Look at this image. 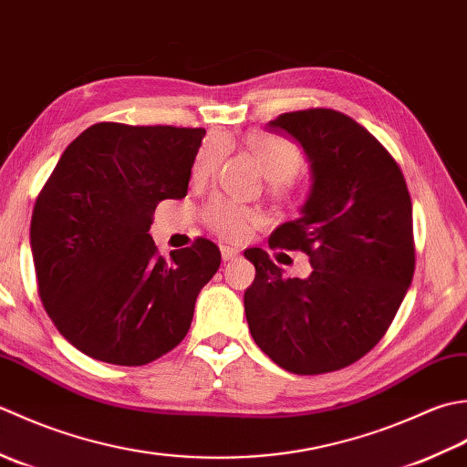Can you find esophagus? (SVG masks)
<instances>
[{"label":"esophagus","mask_w":467,"mask_h":467,"mask_svg":"<svg viewBox=\"0 0 467 467\" xmlns=\"http://www.w3.org/2000/svg\"><path fill=\"white\" fill-rule=\"evenodd\" d=\"M237 252L235 247H230V245H222V258L225 260V262H230V260H234V258H237Z\"/></svg>","instance_id":"34e87169"}]
</instances>
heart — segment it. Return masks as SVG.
<instances>
[{
	"label": "heart",
	"instance_id": "obj_1",
	"mask_svg": "<svg viewBox=\"0 0 467 467\" xmlns=\"http://www.w3.org/2000/svg\"><path fill=\"white\" fill-rule=\"evenodd\" d=\"M245 149L250 150L255 163L265 179H270V192L280 195L286 189L288 181L298 173L302 167V150L296 142L286 137L272 135V132H254L245 139ZM223 155V142L220 139H209L197 149L192 179L205 181L213 173L217 163ZM205 222L212 230L227 237V240H242L250 234L252 227L258 223V215L252 209L242 207L237 203L227 202V199L215 197L205 207Z\"/></svg>",
	"mask_w": 467,
	"mask_h": 467
}]
</instances>
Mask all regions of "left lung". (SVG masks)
I'll list each match as a JSON object with an SVG mask.
<instances>
[{"instance_id": "8db88e82", "label": "left lung", "mask_w": 467, "mask_h": 467, "mask_svg": "<svg viewBox=\"0 0 467 467\" xmlns=\"http://www.w3.org/2000/svg\"><path fill=\"white\" fill-rule=\"evenodd\" d=\"M265 129L298 142L312 181L300 217L275 227L270 247L304 252L312 272L284 278L260 247L245 250L255 268L244 294L247 327L282 368L330 373L383 338L411 286V197L395 159L347 114L286 112Z\"/></svg>"}]
</instances>
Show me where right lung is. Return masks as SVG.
<instances>
[{"label": "right lung", "instance_id": "add662e5", "mask_svg": "<svg viewBox=\"0 0 467 467\" xmlns=\"http://www.w3.org/2000/svg\"><path fill=\"white\" fill-rule=\"evenodd\" d=\"M203 137L205 129L99 122L66 147L37 195V292L80 353L139 367L185 338L220 247L199 237L165 260L147 232L159 202L187 195Z\"/></svg>", "mask_w": 467, "mask_h": 467}]
</instances>
